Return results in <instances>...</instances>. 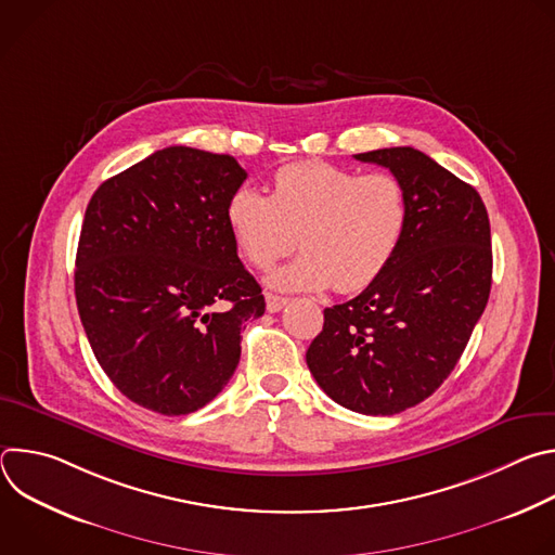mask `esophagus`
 <instances>
[{
    "instance_id": "esophagus-1",
    "label": "esophagus",
    "mask_w": 555,
    "mask_h": 555,
    "mask_svg": "<svg viewBox=\"0 0 555 555\" xmlns=\"http://www.w3.org/2000/svg\"><path fill=\"white\" fill-rule=\"evenodd\" d=\"M285 305H287V298H285V296H276V294L266 292V307H268V311H270V313L281 311Z\"/></svg>"
}]
</instances>
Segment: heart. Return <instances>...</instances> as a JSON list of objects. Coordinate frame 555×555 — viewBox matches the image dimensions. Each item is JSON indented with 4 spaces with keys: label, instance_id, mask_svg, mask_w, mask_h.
Returning a JSON list of instances; mask_svg holds the SVG:
<instances>
[{
    "label": "heart",
    "instance_id": "obj_1",
    "mask_svg": "<svg viewBox=\"0 0 555 555\" xmlns=\"http://www.w3.org/2000/svg\"><path fill=\"white\" fill-rule=\"evenodd\" d=\"M225 223L242 257L268 270L296 246L302 255L274 270L268 283L283 292L334 285L356 294L375 283L398 255L409 225V195L390 173L307 160L274 173L272 193L244 184L225 202Z\"/></svg>",
    "mask_w": 555,
    "mask_h": 555
}]
</instances>
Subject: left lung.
I'll list each match as a JSON object with an SVG mask.
<instances>
[{
	"instance_id": "left-lung-1",
	"label": "left lung",
	"mask_w": 555,
	"mask_h": 555,
	"mask_svg": "<svg viewBox=\"0 0 555 555\" xmlns=\"http://www.w3.org/2000/svg\"><path fill=\"white\" fill-rule=\"evenodd\" d=\"M398 178L409 225L398 255L356 298L325 309L307 366L340 406L395 415L456 366L490 298L492 234L481 195L413 146L358 153Z\"/></svg>"
}]
</instances>
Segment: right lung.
Returning a JSON list of instances; mask_svg holds the SVG:
<instances>
[{
    "label": "right lung",
    "instance_id": "add662e5",
    "mask_svg": "<svg viewBox=\"0 0 555 555\" xmlns=\"http://www.w3.org/2000/svg\"><path fill=\"white\" fill-rule=\"evenodd\" d=\"M246 178L232 155L167 146L88 204L78 315L107 377L146 411L206 406L240 364L244 323L266 311L225 223V202Z\"/></svg>",
    "mask_w": 555,
    "mask_h": 555
}]
</instances>
